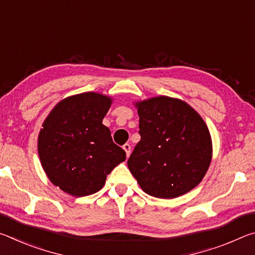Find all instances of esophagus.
Returning a JSON list of instances; mask_svg holds the SVG:
<instances>
[{
    "label": "esophagus",
    "mask_w": 255,
    "mask_h": 255,
    "mask_svg": "<svg viewBox=\"0 0 255 255\" xmlns=\"http://www.w3.org/2000/svg\"><path fill=\"white\" fill-rule=\"evenodd\" d=\"M123 148L125 149V152H126V155H127V157H128L129 155H130V149H131L130 145H129V144H125V145L123 146Z\"/></svg>",
    "instance_id": "esophagus-1"
}]
</instances>
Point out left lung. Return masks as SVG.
<instances>
[{
    "label": "left lung",
    "mask_w": 255,
    "mask_h": 255,
    "mask_svg": "<svg viewBox=\"0 0 255 255\" xmlns=\"http://www.w3.org/2000/svg\"><path fill=\"white\" fill-rule=\"evenodd\" d=\"M140 140L128 167L149 196L172 199L200 183L211 161L202 118L187 103L158 97L137 103Z\"/></svg>",
    "instance_id": "8db88e82"
}]
</instances>
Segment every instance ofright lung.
I'll list each match as a JSON object with an SVG mask.
<instances>
[{"mask_svg":"<svg viewBox=\"0 0 255 255\" xmlns=\"http://www.w3.org/2000/svg\"><path fill=\"white\" fill-rule=\"evenodd\" d=\"M111 99L88 92L60 101L42 125L38 153L55 185L75 197L99 191L107 175L126 159L102 125Z\"/></svg>","mask_w":255,"mask_h":255,"instance_id":"right-lung-1","label":"right lung"}]
</instances>
